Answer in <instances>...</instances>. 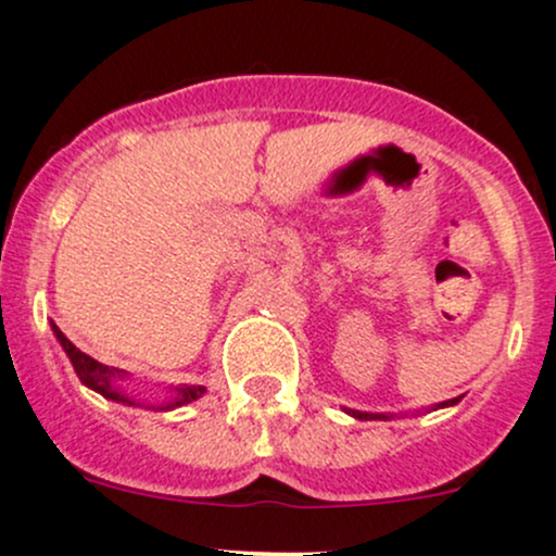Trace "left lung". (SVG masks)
I'll return each mask as SVG.
<instances>
[{
	"instance_id": "1",
	"label": "left lung",
	"mask_w": 556,
	"mask_h": 556,
	"mask_svg": "<svg viewBox=\"0 0 556 556\" xmlns=\"http://www.w3.org/2000/svg\"><path fill=\"white\" fill-rule=\"evenodd\" d=\"M455 402H460V396H455V400H447V402H442L440 407H447V405H455ZM349 416H354V418H359V420H389L391 416H386V413H359V410H346Z\"/></svg>"
}]
</instances>
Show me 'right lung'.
I'll return each instance as SVG.
<instances>
[{
  "instance_id": "obj_1",
  "label": "right lung",
  "mask_w": 556,
  "mask_h": 556,
  "mask_svg": "<svg viewBox=\"0 0 556 556\" xmlns=\"http://www.w3.org/2000/svg\"><path fill=\"white\" fill-rule=\"evenodd\" d=\"M52 332H55V338H58V341H61L63 352L68 354V359H72L74 370H77L79 381L85 383L87 389L98 391V394H103V396H106V400L122 402V405H138V402L132 400V396H127L125 391L119 389V381H125V378H127L125 370H116V367L101 365V362H96V359H92V356H87L85 352H79V349L74 346V343L68 341V338L63 336L61 330H58L55 323H52ZM202 394H204V386H175L170 402L160 405V407H156V410H173V407L186 405V402L200 400Z\"/></svg>"
}]
</instances>
